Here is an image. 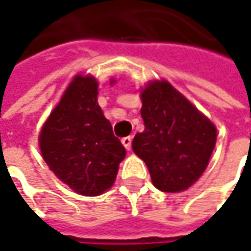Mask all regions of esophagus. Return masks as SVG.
<instances>
[{
  "label": "esophagus",
  "mask_w": 251,
  "mask_h": 251,
  "mask_svg": "<svg viewBox=\"0 0 251 251\" xmlns=\"http://www.w3.org/2000/svg\"><path fill=\"white\" fill-rule=\"evenodd\" d=\"M121 142H122V145L125 146L127 151L130 149V146H132V138H130V136H125V138H122Z\"/></svg>",
  "instance_id": "1"
}]
</instances>
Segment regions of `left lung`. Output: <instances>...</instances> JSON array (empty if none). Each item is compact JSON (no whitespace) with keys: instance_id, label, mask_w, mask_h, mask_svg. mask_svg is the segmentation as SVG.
I'll list each match as a JSON object with an SVG mask.
<instances>
[{"instance_id":"obj_1","label":"left lung","mask_w":251,"mask_h":251,"mask_svg":"<svg viewBox=\"0 0 251 251\" xmlns=\"http://www.w3.org/2000/svg\"><path fill=\"white\" fill-rule=\"evenodd\" d=\"M140 115L145 130L132 140L133 152L159 190H186L207 168L216 145L214 125L166 81L143 89Z\"/></svg>"}]
</instances>
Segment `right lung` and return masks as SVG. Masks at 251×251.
Masks as SVG:
<instances>
[{
    "label": "right lung",
    "mask_w": 251,
    "mask_h": 251,
    "mask_svg": "<svg viewBox=\"0 0 251 251\" xmlns=\"http://www.w3.org/2000/svg\"><path fill=\"white\" fill-rule=\"evenodd\" d=\"M39 148L50 169L72 190L98 196L109 189L125 148L98 105V83L78 75L39 135Z\"/></svg>",
    "instance_id": "add662e5"
}]
</instances>
